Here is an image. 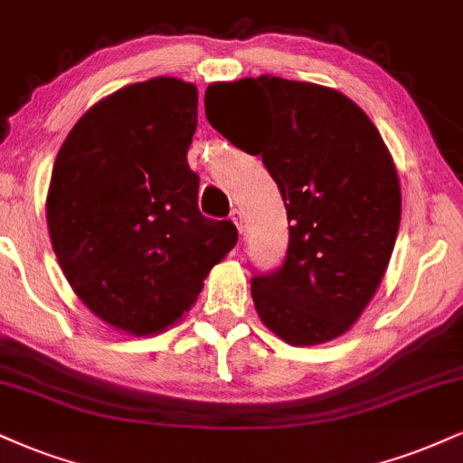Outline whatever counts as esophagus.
I'll return each instance as SVG.
<instances>
[{"instance_id": "obj_1", "label": "esophagus", "mask_w": 463, "mask_h": 463, "mask_svg": "<svg viewBox=\"0 0 463 463\" xmlns=\"http://www.w3.org/2000/svg\"><path fill=\"white\" fill-rule=\"evenodd\" d=\"M231 220L235 222V226H237V231L239 232H243V213L239 209H232L231 211Z\"/></svg>"}]
</instances>
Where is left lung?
Segmentation results:
<instances>
[{"mask_svg": "<svg viewBox=\"0 0 463 463\" xmlns=\"http://www.w3.org/2000/svg\"><path fill=\"white\" fill-rule=\"evenodd\" d=\"M252 96L268 116L254 143L225 116ZM204 111L228 142L260 155L285 200V260L252 278L260 321L288 345L341 336L375 295L399 232V178L380 131L345 94L269 75L211 83Z\"/></svg>", "mask_w": 463, "mask_h": 463, "instance_id": "1", "label": "left lung"}]
</instances>
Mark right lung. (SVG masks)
Masks as SVG:
<instances>
[{"instance_id": "obj_1", "label": "right lung", "mask_w": 463, "mask_h": 463, "mask_svg": "<svg viewBox=\"0 0 463 463\" xmlns=\"http://www.w3.org/2000/svg\"><path fill=\"white\" fill-rule=\"evenodd\" d=\"M196 125V86L131 83L81 116L53 164L47 224L66 280L94 315L137 336L189 310L237 243L231 220L198 209L187 164Z\"/></svg>"}]
</instances>
